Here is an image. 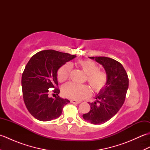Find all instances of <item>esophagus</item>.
<instances>
[{"mask_svg": "<svg viewBox=\"0 0 150 150\" xmlns=\"http://www.w3.org/2000/svg\"><path fill=\"white\" fill-rule=\"evenodd\" d=\"M70 102H71V103H73V104H76L80 103V102L76 100H70Z\"/></svg>", "mask_w": 150, "mask_h": 150, "instance_id": "34e87169", "label": "esophagus"}]
</instances>
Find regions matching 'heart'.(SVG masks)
Wrapping results in <instances>:
<instances>
[{
    "instance_id": "heart-1",
    "label": "heart",
    "mask_w": 150,
    "mask_h": 150,
    "mask_svg": "<svg viewBox=\"0 0 150 150\" xmlns=\"http://www.w3.org/2000/svg\"><path fill=\"white\" fill-rule=\"evenodd\" d=\"M79 66L86 73V80L95 93H99L106 86L108 77L106 71L98 69V66L90 60H79ZM72 66L69 63L62 66L57 71V79L59 82H64L69 77ZM64 97L73 100H82L90 95L91 90L86 85L77 84L68 82L61 88Z\"/></svg>"
}]
</instances>
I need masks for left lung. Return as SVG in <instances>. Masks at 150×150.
Instances as JSON below:
<instances>
[{"mask_svg": "<svg viewBox=\"0 0 150 150\" xmlns=\"http://www.w3.org/2000/svg\"><path fill=\"white\" fill-rule=\"evenodd\" d=\"M103 65L108 75L107 84L99 92L94 103H88L91 110L82 115L83 119L93 124L107 122L122 106L128 88L129 79L121 64L106 57H90Z\"/></svg>", "mask_w": 150, "mask_h": 150, "instance_id": "obj_1", "label": "left lung"}]
</instances>
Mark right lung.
Returning a JSON list of instances; mask_svg holds the SVG:
<instances>
[{"label":"right lung","instance_id":"right-lung-1","mask_svg":"<svg viewBox=\"0 0 150 150\" xmlns=\"http://www.w3.org/2000/svg\"><path fill=\"white\" fill-rule=\"evenodd\" d=\"M75 57L48 50L35 54L28 61L22 75V95L28 111L37 120L57 119L61 115L64 106L69 103L59 96L50 97L49 89L54 88V95L59 94L57 71Z\"/></svg>","mask_w":150,"mask_h":150}]
</instances>
